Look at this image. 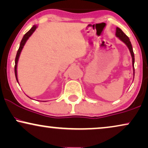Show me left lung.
<instances>
[{
  "label": "left lung",
  "instance_id": "8db88e82",
  "mask_svg": "<svg viewBox=\"0 0 148 148\" xmlns=\"http://www.w3.org/2000/svg\"><path fill=\"white\" fill-rule=\"evenodd\" d=\"M116 36L117 37H119L120 40L122 41L123 42H124L125 44H126V46H128L129 50H130V54H131L132 58V65H133V70H134V52H133V50H132V44L131 42H130V39L128 38V37L125 34V33L123 32L121 30L119 29V28L117 27V29H116Z\"/></svg>",
  "mask_w": 148,
  "mask_h": 148
}]
</instances>
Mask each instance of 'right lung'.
<instances>
[{"instance_id": "right-lung-1", "label": "right lung", "mask_w": 148, "mask_h": 148, "mask_svg": "<svg viewBox=\"0 0 148 148\" xmlns=\"http://www.w3.org/2000/svg\"><path fill=\"white\" fill-rule=\"evenodd\" d=\"M37 27L36 26H33V27L31 28V29L29 30L28 32L26 33L25 35H24L23 38H22V40L21 41V42H20V47H19V49H18V52H17V55H16V59H15V68H14V70H15V75H16V80L17 81H18V78H17V63H18V58H19V56L20 55V52H21L22 48H23V46H24V44H25L26 42H27V40L29 39V37L31 36V35L33 34V33L34 32L35 30L36 29Z\"/></svg>"}]
</instances>
